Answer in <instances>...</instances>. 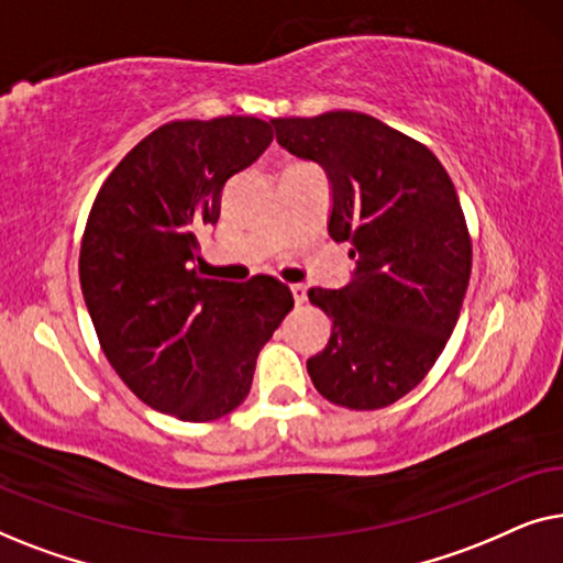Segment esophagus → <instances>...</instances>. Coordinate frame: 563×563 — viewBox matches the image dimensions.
<instances>
[{
  "label": "esophagus",
  "mask_w": 563,
  "mask_h": 563,
  "mask_svg": "<svg viewBox=\"0 0 563 563\" xmlns=\"http://www.w3.org/2000/svg\"><path fill=\"white\" fill-rule=\"evenodd\" d=\"M291 295H295L297 305L307 302V287H305V284H291Z\"/></svg>",
  "instance_id": "esophagus-1"
}]
</instances>
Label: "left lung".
Here are the masks:
<instances>
[{"label": "left lung", "mask_w": 563, "mask_h": 563, "mask_svg": "<svg viewBox=\"0 0 563 563\" xmlns=\"http://www.w3.org/2000/svg\"><path fill=\"white\" fill-rule=\"evenodd\" d=\"M276 141L318 161L333 189L328 233L356 261L343 289L312 287L333 320L307 358L314 389L349 410H379L426 379L456 328L472 238L451 176L426 145L364 112L272 120Z\"/></svg>", "instance_id": "1"}]
</instances>
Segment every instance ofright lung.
<instances>
[{
  "mask_svg": "<svg viewBox=\"0 0 563 563\" xmlns=\"http://www.w3.org/2000/svg\"><path fill=\"white\" fill-rule=\"evenodd\" d=\"M272 143L258 118L174 120L114 166L91 205L79 279L107 361L153 410L218 420L249 397L258 351L295 307L287 284L202 279L197 233L230 176Z\"/></svg>",
  "mask_w": 563,
  "mask_h": 563,
  "instance_id": "add662e5",
  "label": "right lung"
}]
</instances>
